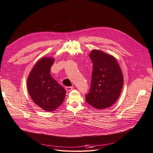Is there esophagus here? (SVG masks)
<instances>
[{
    "mask_svg": "<svg viewBox=\"0 0 153 153\" xmlns=\"http://www.w3.org/2000/svg\"><path fill=\"white\" fill-rule=\"evenodd\" d=\"M65 89L67 91H71L73 89V87H72V86L71 87H65Z\"/></svg>",
    "mask_w": 153,
    "mask_h": 153,
    "instance_id": "obj_1",
    "label": "esophagus"
}]
</instances>
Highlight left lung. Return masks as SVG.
Instances as JSON below:
<instances>
[{"mask_svg": "<svg viewBox=\"0 0 153 153\" xmlns=\"http://www.w3.org/2000/svg\"><path fill=\"white\" fill-rule=\"evenodd\" d=\"M89 57L93 67L86 101L97 109L107 108L114 104L120 94L123 83L122 71L114 56L102 51L93 50Z\"/></svg>", "mask_w": 153, "mask_h": 153, "instance_id": "1", "label": "left lung"}]
</instances>
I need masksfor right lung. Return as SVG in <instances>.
Here are the masks:
<instances>
[{
  "label": "right lung",
  "instance_id": "right-lung-1",
  "mask_svg": "<svg viewBox=\"0 0 153 153\" xmlns=\"http://www.w3.org/2000/svg\"><path fill=\"white\" fill-rule=\"evenodd\" d=\"M54 59L44 57L34 66L28 77L27 87L31 98L45 111H52L64 102L66 91L53 78L50 72Z\"/></svg>",
  "mask_w": 153,
  "mask_h": 153
}]
</instances>
